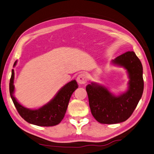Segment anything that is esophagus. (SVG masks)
<instances>
[{
    "mask_svg": "<svg viewBox=\"0 0 154 154\" xmlns=\"http://www.w3.org/2000/svg\"><path fill=\"white\" fill-rule=\"evenodd\" d=\"M77 83L80 84V85H83V84H85L87 81V75L84 73H81L78 75L77 77Z\"/></svg>",
    "mask_w": 154,
    "mask_h": 154,
    "instance_id": "1",
    "label": "esophagus"
}]
</instances>
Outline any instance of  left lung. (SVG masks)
<instances>
[{
  "mask_svg": "<svg viewBox=\"0 0 154 154\" xmlns=\"http://www.w3.org/2000/svg\"><path fill=\"white\" fill-rule=\"evenodd\" d=\"M112 63L127 69L129 81L127 92L115 96L106 87L97 83L86 86L93 116L103 124H114L127 120L133 113L143 91V67L134 51H128Z\"/></svg>",
  "mask_w": 154,
  "mask_h": 154,
  "instance_id": "8db88e82",
  "label": "left lung"
}]
</instances>
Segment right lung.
<instances>
[{
	"mask_svg": "<svg viewBox=\"0 0 154 154\" xmlns=\"http://www.w3.org/2000/svg\"><path fill=\"white\" fill-rule=\"evenodd\" d=\"M14 62L13 67L17 64ZM14 73L12 70V75L9 83V91L12 100L20 116L29 123L38 126L49 127L58 125L62 121L67 111L71 96L78 88L77 81L73 80L66 84L59 90L52 100L38 109H29L21 105L13 95L14 87Z\"/></svg>",
	"mask_w": 154,
	"mask_h": 154,
	"instance_id": "right-lung-1",
	"label": "right lung"
}]
</instances>
